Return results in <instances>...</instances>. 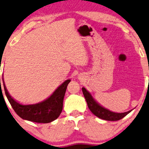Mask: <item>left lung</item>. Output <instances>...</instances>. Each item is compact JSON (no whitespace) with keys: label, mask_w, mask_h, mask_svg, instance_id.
I'll use <instances>...</instances> for the list:
<instances>
[{"label":"left lung","mask_w":149,"mask_h":149,"mask_svg":"<svg viewBox=\"0 0 149 149\" xmlns=\"http://www.w3.org/2000/svg\"><path fill=\"white\" fill-rule=\"evenodd\" d=\"M82 89L83 95H84L85 100L86 101L87 105L89 110L91 111V112L93 114L97 117L102 118V119L106 120H111V121H115V120H118L121 119L127 114H128L132 110L128 111L126 112L123 113H116L112 112V111L108 110V109L104 108L102 106H100L97 102L93 98L92 95L88 91H86V89L84 88Z\"/></svg>","instance_id":"obj_1"}]
</instances>
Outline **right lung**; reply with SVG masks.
Instances as JSON below:
<instances>
[{
	"label": "right lung",
	"instance_id": "right-lung-1",
	"mask_svg": "<svg viewBox=\"0 0 149 149\" xmlns=\"http://www.w3.org/2000/svg\"><path fill=\"white\" fill-rule=\"evenodd\" d=\"M3 82L6 96L11 107L19 117L32 122L48 123L56 120L60 116L67 85L71 80H65L45 100L38 104L30 105H22L17 102L7 91L3 78Z\"/></svg>",
	"mask_w": 149,
	"mask_h": 149
}]
</instances>
